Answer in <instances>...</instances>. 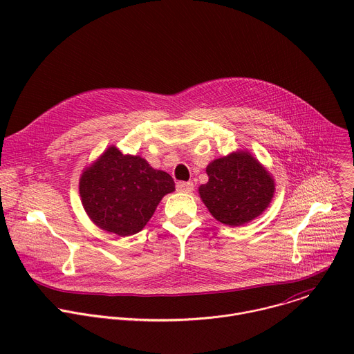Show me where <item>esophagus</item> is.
<instances>
[{"label":"esophagus","instance_id":"1","mask_svg":"<svg viewBox=\"0 0 354 354\" xmlns=\"http://www.w3.org/2000/svg\"><path fill=\"white\" fill-rule=\"evenodd\" d=\"M176 190L183 192V193H190V192H193V182H178Z\"/></svg>","mask_w":354,"mask_h":354}]
</instances>
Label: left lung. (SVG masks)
<instances>
[{"label":"left lung","mask_w":354,"mask_h":354,"mask_svg":"<svg viewBox=\"0 0 354 354\" xmlns=\"http://www.w3.org/2000/svg\"><path fill=\"white\" fill-rule=\"evenodd\" d=\"M209 182L198 187L212 216L231 227L258 217L269 206L274 183L268 171L250 154L241 151L213 161Z\"/></svg>","instance_id":"left-lung-1"}]
</instances>
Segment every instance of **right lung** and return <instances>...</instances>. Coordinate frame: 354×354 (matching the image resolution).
<instances>
[{"instance_id":"add662e5","label":"right lung","mask_w":354,"mask_h":354,"mask_svg":"<svg viewBox=\"0 0 354 354\" xmlns=\"http://www.w3.org/2000/svg\"><path fill=\"white\" fill-rule=\"evenodd\" d=\"M175 190L164 171L151 168L137 156L111 147L80 180L82 206L102 230L120 236L137 234L154 214L161 198Z\"/></svg>"}]
</instances>
